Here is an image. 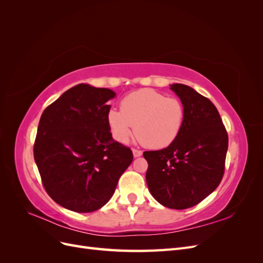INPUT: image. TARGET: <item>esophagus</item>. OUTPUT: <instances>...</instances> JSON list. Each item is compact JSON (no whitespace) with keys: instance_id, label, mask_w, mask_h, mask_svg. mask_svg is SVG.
<instances>
[{"instance_id":"34e87169","label":"esophagus","mask_w":263,"mask_h":263,"mask_svg":"<svg viewBox=\"0 0 263 263\" xmlns=\"http://www.w3.org/2000/svg\"><path fill=\"white\" fill-rule=\"evenodd\" d=\"M133 155H134L135 158H138L142 155V151L138 150V149H133Z\"/></svg>"}]
</instances>
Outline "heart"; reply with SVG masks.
I'll list each match as a JSON object with an SVG mask.
<instances>
[{
    "label": "heart",
    "mask_w": 263,
    "mask_h": 263,
    "mask_svg": "<svg viewBox=\"0 0 263 263\" xmlns=\"http://www.w3.org/2000/svg\"><path fill=\"white\" fill-rule=\"evenodd\" d=\"M185 107L177 98H166L153 89L129 93L121 101V110L110 108L107 124L115 140L126 144L134 133L142 145L162 149L171 145L182 130Z\"/></svg>",
    "instance_id": "obj_1"
}]
</instances>
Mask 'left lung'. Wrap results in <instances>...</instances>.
Returning a JSON list of instances; mask_svg holds the SVG:
<instances>
[{
	"label": "left lung",
	"mask_w": 263,
	"mask_h": 263,
	"mask_svg": "<svg viewBox=\"0 0 263 263\" xmlns=\"http://www.w3.org/2000/svg\"><path fill=\"white\" fill-rule=\"evenodd\" d=\"M170 89L185 107L182 130L171 145L145 151L151 195L165 208L185 210L202 202L224 176L228 135L217 108L192 87Z\"/></svg>",
	"instance_id": "obj_1"
}]
</instances>
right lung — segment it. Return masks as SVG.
Listing matches in <instances>:
<instances>
[{
  "label": "right lung",
  "mask_w": 263,
  "mask_h": 263,
  "mask_svg": "<svg viewBox=\"0 0 263 263\" xmlns=\"http://www.w3.org/2000/svg\"><path fill=\"white\" fill-rule=\"evenodd\" d=\"M115 92L78 84L46 107L34 158L46 192L67 210L91 213L104 206L133 161L130 148L114 140L107 102Z\"/></svg>",
  "instance_id": "obj_1"
}]
</instances>
